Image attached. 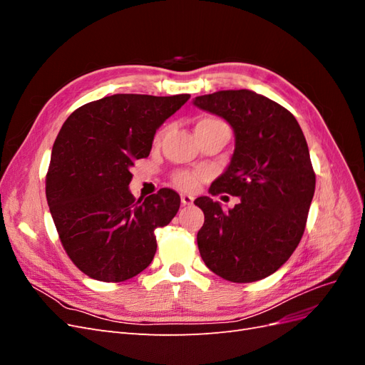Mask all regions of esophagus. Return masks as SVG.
Returning <instances> with one entry per match:
<instances>
[{"instance_id": "1", "label": "esophagus", "mask_w": 365, "mask_h": 365, "mask_svg": "<svg viewBox=\"0 0 365 365\" xmlns=\"http://www.w3.org/2000/svg\"><path fill=\"white\" fill-rule=\"evenodd\" d=\"M193 201H195V197H193L192 195H189V193H182V195H181V202H182V205H192Z\"/></svg>"}]
</instances>
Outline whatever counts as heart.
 <instances>
[{"instance_id":"1","label":"heart","mask_w":365,"mask_h":365,"mask_svg":"<svg viewBox=\"0 0 365 365\" xmlns=\"http://www.w3.org/2000/svg\"><path fill=\"white\" fill-rule=\"evenodd\" d=\"M210 128H225L228 129V126L224 123L222 120L215 118V117H204L201 120H197L196 123V130H202V129H210ZM165 128L160 129L155 135V141H160L163 138V135L165 134ZM230 130V129H228ZM207 178V172L204 170H176L172 175V181L173 184L178 187L181 190H187V192H193L200 187L201 181Z\"/></svg>"}]
</instances>
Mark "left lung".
<instances>
[{"label": "left lung", "instance_id": "left-lung-1", "mask_svg": "<svg viewBox=\"0 0 365 365\" xmlns=\"http://www.w3.org/2000/svg\"><path fill=\"white\" fill-rule=\"evenodd\" d=\"M193 105L225 118L236 138L210 193L240 197L228 212L208 196L195 200L204 212L201 257L225 280H262L291 257L304 233L315 172L303 130L288 109L250 90L200 96Z\"/></svg>", "mask_w": 365, "mask_h": 365}]
</instances>
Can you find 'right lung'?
Here are the masks:
<instances>
[{"label":"right lung","mask_w":365,"mask_h":365,"mask_svg":"<svg viewBox=\"0 0 365 365\" xmlns=\"http://www.w3.org/2000/svg\"><path fill=\"white\" fill-rule=\"evenodd\" d=\"M190 94H114L65 120L53 145L46 195L63 250L88 277L117 283L146 269L155 230L180 210V195L129 192L130 168L149 157L153 135Z\"/></svg>","instance_id":"right-lung-1"}]
</instances>
